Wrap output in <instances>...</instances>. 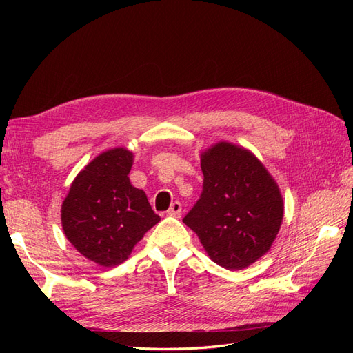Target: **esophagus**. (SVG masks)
I'll list each match as a JSON object with an SVG mask.
<instances>
[{
	"instance_id": "1",
	"label": "esophagus",
	"mask_w": 353,
	"mask_h": 353,
	"mask_svg": "<svg viewBox=\"0 0 353 353\" xmlns=\"http://www.w3.org/2000/svg\"><path fill=\"white\" fill-rule=\"evenodd\" d=\"M181 212H183V206H181V203L179 201H174L172 205H170L169 210H168V215L179 218L181 216Z\"/></svg>"
}]
</instances>
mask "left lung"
Wrapping results in <instances>:
<instances>
[{
	"label": "left lung",
	"instance_id": "1",
	"mask_svg": "<svg viewBox=\"0 0 353 353\" xmlns=\"http://www.w3.org/2000/svg\"><path fill=\"white\" fill-rule=\"evenodd\" d=\"M203 191L183 222L209 258L243 270L271 249L284 203L274 178L253 153L221 141L201 153Z\"/></svg>",
	"mask_w": 353,
	"mask_h": 353
}]
</instances>
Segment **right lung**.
Masks as SVG:
<instances>
[{"label": "right lung", "mask_w": 353, "mask_h": 353, "mask_svg": "<svg viewBox=\"0 0 353 353\" xmlns=\"http://www.w3.org/2000/svg\"><path fill=\"white\" fill-rule=\"evenodd\" d=\"M134 154L123 147L95 157L73 179L61 205L66 239L100 266L125 262L144 234L160 221L143 190L128 174Z\"/></svg>", "instance_id": "1"}]
</instances>
